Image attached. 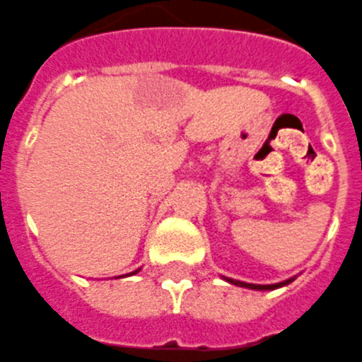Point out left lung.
Masks as SVG:
<instances>
[{
  "instance_id": "1",
  "label": "left lung",
  "mask_w": 362,
  "mask_h": 362,
  "mask_svg": "<svg viewBox=\"0 0 362 362\" xmlns=\"http://www.w3.org/2000/svg\"><path fill=\"white\" fill-rule=\"evenodd\" d=\"M226 281H229L231 284H237V286H242V288H251V290H275V288H281V286H286L290 284L293 279H290V281H284V282H279V284H247V282H240V281H233V279H226Z\"/></svg>"
}]
</instances>
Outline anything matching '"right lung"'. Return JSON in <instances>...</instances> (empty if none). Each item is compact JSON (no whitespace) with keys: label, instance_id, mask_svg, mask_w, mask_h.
<instances>
[{"label":"right lung","instance_id":"obj_1","mask_svg":"<svg viewBox=\"0 0 362 362\" xmlns=\"http://www.w3.org/2000/svg\"><path fill=\"white\" fill-rule=\"evenodd\" d=\"M134 273H136V272H134Z\"/></svg>","mask_w":362,"mask_h":362}]
</instances>
